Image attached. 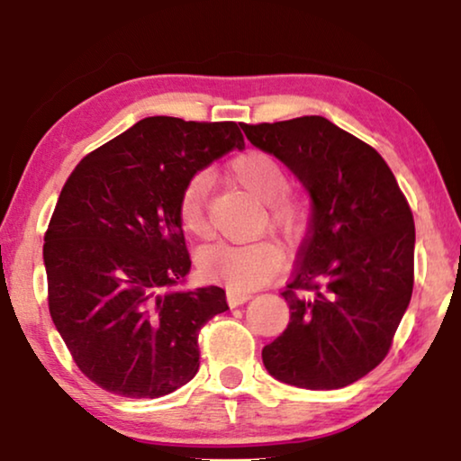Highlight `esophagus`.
Masks as SVG:
<instances>
[{"label":"esophagus","instance_id":"1","mask_svg":"<svg viewBox=\"0 0 461 461\" xmlns=\"http://www.w3.org/2000/svg\"><path fill=\"white\" fill-rule=\"evenodd\" d=\"M226 300H229L230 306H241L245 302L251 300V294H245V292H232L229 289V294H226Z\"/></svg>","mask_w":461,"mask_h":461}]
</instances>
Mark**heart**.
<instances>
[{"mask_svg":"<svg viewBox=\"0 0 461 461\" xmlns=\"http://www.w3.org/2000/svg\"><path fill=\"white\" fill-rule=\"evenodd\" d=\"M232 178L268 205V220L275 229L292 235L304 222V207L285 197L287 174L275 157L262 150H248L230 163ZM210 191L207 174H197L186 182L178 199V218L185 230L194 237L210 232L205 201ZM283 251L273 241L245 245H213L199 258V268L207 279L222 281L232 292H251L273 279L281 268Z\"/></svg>","mask_w":461,"mask_h":461,"instance_id":"b5f03b06","label":"heart"}]
</instances>
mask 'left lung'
<instances>
[{
  "label": "left lung",
  "mask_w": 461,
  "mask_h": 461,
  "mask_svg": "<svg viewBox=\"0 0 461 461\" xmlns=\"http://www.w3.org/2000/svg\"><path fill=\"white\" fill-rule=\"evenodd\" d=\"M241 128L311 194V229L281 294L289 325L264 346V367L289 386H348L384 361L411 300L413 213L382 155L330 119Z\"/></svg>",
  "instance_id": "obj_1"
}]
</instances>
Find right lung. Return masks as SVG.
I'll return each mask as SVG.
<instances>
[{"instance_id":"add662e5","label":"right lung","mask_w":461,"mask_h":461,"mask_svg":"<svg viewBox=\"0 0 461 461\" xmlns=\"http://www.w3.org/2000/svg\"><path fill=\"white\" fill-rule=\"evenodd\" d=\"M232 149L235 122L147 117L84 157L43 237L48 304L81 374L128 399H159L199 369V331L229 311L222 287L182 289L191 256L182 188Z\"/></svg>"}]
</instances>
